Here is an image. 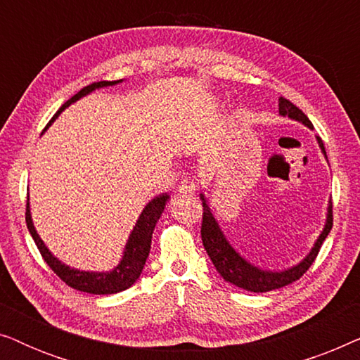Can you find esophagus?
I'll return each mask as SVG.
<instances>
[{"label":"esophagus","instance_id":"obj_1","mask_svg":"<svg viewBox=\"0 0 360 360\" xmlns=\"http://www.w3.org/2000/svg\"><path fill=\"white\" fill-rule=\"evenodd\" d=\"M195 190H196L195 185L188 180L181 181V185L179 186V193L180 195H191V193H195Z\"/></svg>","mask_w":360,"mask_h":360}]
</instances>
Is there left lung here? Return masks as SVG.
Here are the masks:
<instances>
[{"mask_svg": "<svg viewBox=\"0 0 360 360\" xmlns=\"http://www.w3.org/2000/svg\"><path fill=\"white\" fill-rule=\"evenodd\" d=\"M278 115L282 117H288V120L302 122L303 126L308 127V129H313L311 121L308 120L307 115H304L302 110H298L293 103L285 100V98H278ZM316 142L319 149H321V154L324 155V159L328 160L326 150H324V144L318 136H316ZM200 200L203 201L201 239H203L205 250L208 252L216 272L224 278V282L236 285V287L248 290V292H254V293H264L275 288H282L285 285L292 283L295 280L302 277V275L309 269V265L314 262L323 240L326 239V236L333 228V203L331 200H329L324 226L316 240H314L313 248L309 249V252L304 255L298 264L292 265V267H287L282 270L262 269L259 267V265L250 262V260L245 259L244 255H240L238 250L233 248V244L229 243V239L226 238L223 229H221L218 219H216V216L213 213V210H211L205 193H200Z\"/></svg>", "mask_w": 360, "mask_h": 360, "instance_id": "left-lung-1", "label": "left lung"}]
</instances>
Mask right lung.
<instances>
[{"label":"right lung","instance_id":"right-lung-1","mask_svg":"<svg viewBox=\"0 0 360 360\" xmlns=\"http://www.w3.org/2000/svg\"><path fill=\"white\" fill-rule=\"evenodd\" d=\"M122 82L124 80L98 82L85 86L83 90L78 91L75 96H72L67 103H63L60 110L56 112V116L52 117L46 129H44V132L49 129V126H52V122L60 116V112L65 111L68 106L73 105V103H77L78 100H82L83 96L90 95L93 91L100 90V88L115 86V85H120ZM169 200H170V195L162 193L159 196H155V198H152L149 203L144 206V210L141 211L139 218L136 221L134 228L131 231L129 238L126 240V245L124 249H122L120 262H117V265H115L111 270H101V272L70 267V265L63 264L60 259L56 257V255L49 250L46 243H44L41 236L37 234L36 228H34L29 198H27V208H26V223H27L29 233H31L37 249L41 250L44 260H46L49 267H51L53 272H56L58 277L68 285V287L75 288L78 292H85L91 295H111V293H120L122 290L132 287V285L139 280L142 270H144L146 260L149 257V252H150L152 233H154L157 221L160 219V216L164 213L165 205Z\"/></svg>","mask_w":360,"mask_h":360}]
</instances>
